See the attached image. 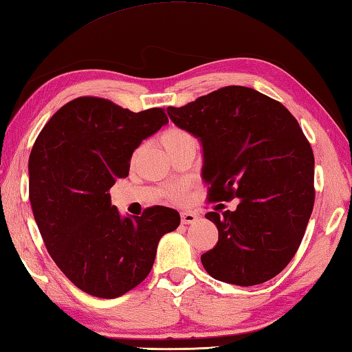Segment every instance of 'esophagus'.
<instances>
[{
	"instance_id": "34e87169",
	"label": "esophagus",
	"mask_w": 352,
	"mask_h": 352,
	"mask_svg": "<svg viewBox=\"0 0 352 352\" xmlns=\"http://www.w3.org/2000/svg\"><path fill=\"white\" fill-rule=\"evenodd\" d=\"M181 218H182V224H192V223H196L197 220H199V215L197 214H194V212H182L181 214Z\"/></svg>"
}]
</instances>
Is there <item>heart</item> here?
Segmentation results:
<instances>
[{
	"instance_id": "1",
	"label": "heart",
	"mask_w": 352,
	"mask_h": 352,
	"mask_svg": "<svg viewBox=\"0 0 352 352\" xmlns=\"http://www.w3.org/2000/svg\"><path fill=\"white\" fill-rule=\"evenodd\" d=\"M161 144L164 149L168 155L175 153L177 151H182L186 149V147H197L199 144V140L197 137L192 134L191 131L185 129L182 126H170L168 129H166L162 132L161 135ZM140 149H137L134 152V160L137 158ZM182 186H177V188H171L168 191V196L175 200H179L182 197Z\"/></svg>"
}]
</instances>
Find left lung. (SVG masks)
I'll return each instance as SVG.
<instances>
[{
	"mask_svg": "<svg viewBox=\"0 0 352 352\" xmlns=\"http://www.w3.org/2000/svg\"><path fill=\"white\" fill-rule=\"evenodd\" d=\"M167 113L201 140L208 200L241 199L233 212L205 215L218 242L201 254L203 267L226 283L268 282L295 256L314 210L315 158L298 122L278 100L242 85Z\"/></svg>",
	"mask_w": 352,
	"mask_h": 352,
	"instance_id": "obj_1",
	"label": "left lung"
}]
</instances>
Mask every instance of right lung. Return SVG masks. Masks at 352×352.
Segmentation results:
<instances>
[{
	"instance_id": "obj_1",
	"label": "right lung",
	"mask_w": 352,
	"mask_h": 352,
	"mask_svg": "<svg viewBox=\"0 0 352 352\" xmlns=\"http://www.w3.org/2000/svg\"><path fill=\"white\" fill-rule=\"evenodd\" d=\"M168 122L164 108L134 113L111 100L81 96L65 104L37 135L28 160V197L38 232L61 272L98 298H117L153 267L175 209L152 206L120 217L110 188L129 175L131 156Z\"/></svg>"
}]
</instances>
